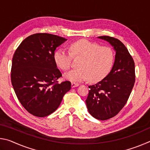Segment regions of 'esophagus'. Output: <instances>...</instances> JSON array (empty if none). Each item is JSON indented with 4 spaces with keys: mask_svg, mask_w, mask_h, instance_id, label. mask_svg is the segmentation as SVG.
Listing matches in <instances>:
<instances>
[{
    "mask_svg": "<svg viewBox=\"0 0 150 150\" xmlns=\"http://www.w3.org/2000/svg\"><path fill=\"white\" fill-rule=\"evenodd\" d=\"M79 85L78 84V83H71V87L72 88H74L76 87H78V86Z\"/></svg>",
    "mask_w": 150,
    "mask_h": 150,
    "instance_id": "1",
    "label": "esophagus"
}]
</instances>
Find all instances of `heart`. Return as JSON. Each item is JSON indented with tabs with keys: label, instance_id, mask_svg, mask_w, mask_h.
Masks as SVG:
<instances>
[{
	"label": "heart",
	"instance_id": "heart-1",
	"mask_svg": "<svg viewBox=\"0 0 150 150\" xmlns=\"http://www.w3.org/2000/svg\"><path fill=\"white\" fill-rule=\"evenodd\" d=\"M69 51L59 48L54 55L55 63L63 71L69 69L73 55L81 57L79 62V67L69 71L64 75L67 80L71 82H81L90 79L91 81H98L107 76L115 62V54L112 48L100 45L87 40L73 42Z\"/></svg>",
	"mask_w": 150,
	"mask_h": 150
}]
</instances>
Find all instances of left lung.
Listing matches in <instances>:
<instances>
[{"instance_id": "8db88e82", "label": "left lung", "mask_w": 150, "mask_h": 150, "mask_svg": "<svg viewBox=\"0 0 150 150\" xmlns=\"http://www.w3.org/2000/svg\"><path fill=\"white\" fill-rule=\"evenodd\" d=\"M98 38L114 47L115 61L110 73L104 79L88 86L89 92L85 101L91 116L105 120L117 115L127 103L135 83V64L120 40L108 35Z\"/></svg>"}]
</instances>
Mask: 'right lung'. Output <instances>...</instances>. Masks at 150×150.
I'll return each instance as SVG.
<instances>
[{
  "mask_svg": "<svg viewBox=\"0 0 150 150\" xmlns=\"http://www.w3.org/2000/svg\"><path fill=\"white\" fill-rule=\"evenodd\" d=\"M67 39L47 33L27 37L15 51L11 82L18 99L31 115L45 117L59 107L71 84L59 83L62 73L54 59V52Z\"/></svg>",
  "mask_w": 150,
  "mask_h": 150,
  "instance_id": "obj_1",
  "label": "right lung"
}]
</instances>
